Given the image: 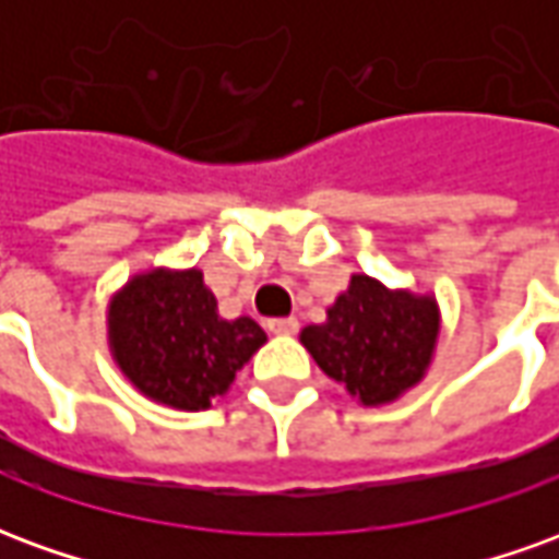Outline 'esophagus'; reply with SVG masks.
<instances>
[{"instance_id":"obj_1","label":"esophagus","mask_w":559,"mask_h":559,"mask_svg":"<svg viewBox=\"0 0 559 559\" xmlns=\"http://www.w3.org/2000/svg\"><path fill=\"white\" fill-rule=\"evenodd\" d=\"M266 326L272 335H293L299 329V323H296V317H275V320H269Z\"/></svg>"}]
</instances>
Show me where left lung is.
I'll use <instances>...</instances> for the list:
<instances>
[{
  "label": "left lung",
  "mask_w": 559,
  "mask_h": 559,
  "mask_svg": "<svg viewBox=\"0 0 559 559\" xmlns=\"http://www.w3.org/2000/svg\"><path fill=\"white\" fill-rule=\"evenodd\" d=\"M437 335L440 314L431 296L386 290L368 275H353L326 323L302 329V344L332 380L374 407L419 383Z\"/></svg>",
  "instance_id": "left-lung-1"
}]
</instances>
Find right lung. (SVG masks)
Segmentation results:
<instances>
[{
	"instance_id": "add662e5",
	"label": "right lung",
	"mask_w": 559,
	"mask_h": 559,
	"mask_svg": "<svg viewBox=\"0 0 559 559\" xmlns=\"http://www.w3.org/2000/svg\"><path fill=\"white\" fill-rule=\"evenodd\" d=\"M110 350L146 399L206 411L266 344L251 317L224 320L200 269H155L128 281L110 305Z\"/></svg>"
}]
</instances>
